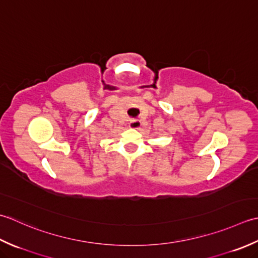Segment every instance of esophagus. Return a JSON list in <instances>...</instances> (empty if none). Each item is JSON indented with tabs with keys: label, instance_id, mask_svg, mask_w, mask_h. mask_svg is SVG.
I'll use <instances>...</instances> for the list:
<instances>
[{
	"label": "esophagus",
	"instance_id": "34e87169",
	"mask_svg": "<svg viewBox=\"0 0 258 258\" xmlns=\"http://www.w3.org/2000/svg\"><path fill=\"white\" fill-rule=\"evenodd\" d=\"M129 127L133 128V129H139L141 127V122L140 120H137V119H131L130 122H129Z\"/></svg>",
	"mask_w": 258,
	"mask_h": 258
}]
</instances>
